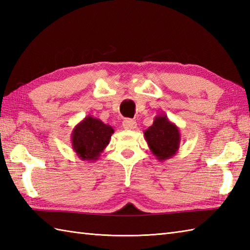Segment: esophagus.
<instances>
[{
    "instance_id": "esophagus-1",
    "label": "esophagus",
    "mask_w": 250,
    "mask_h": 250,
    "mask_svg": "<svg viewBox=\"0 0 250 250\" xmlns=\"http://www.w3.org/2000/svg\"><path fill=\"white\" fill-rule=\"evenodd\" d=\"M122 126H124L125 130H134V129H136L137 124L135 120L125 119L124 121H122Z\"/></svg>"
}]
</instances>
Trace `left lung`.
Masks as SVG:
<instances>
[{
  "instance_id": "8db88e82",
  "label": "left lung",
  "mask_w": 250,
  "mask_h": 250,
  "mask_svg": "<svg viewBox=\"0 0 250 250\" xmlns=\"http://www.w3.org/2000/svg\"><path fill=\"white\" fill-rule=\"evenodd\" d=\"M144 136L151 153L159 161L172 158L179 149V128L167 115L156 116L153 124L144 132Z\"/></svg>"
}]
</instances>
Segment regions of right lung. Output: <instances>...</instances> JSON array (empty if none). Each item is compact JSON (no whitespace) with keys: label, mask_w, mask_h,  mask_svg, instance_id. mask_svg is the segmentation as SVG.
Returning <instances> with one entry per match:
<instances>
[{"label":"right lung","mask_w":250,"mask_h":250,"mask_svg":"<svg viewBox=\"0 0 250 250\" xmlns=\"http://www.w3.org/2000/svg\"><path fill=\"white\" fill-rule=\"evenodd\" d=\"M114 133L113 126L91 115L74 126L71 140L73 150L83 161H97L109 144Z\"/></svg>","instance_id":"1"}]
</instances>
